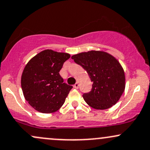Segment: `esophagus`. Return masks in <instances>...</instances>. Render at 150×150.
Listing matches in <instances>:
<instances>
[{
	"instance_id": "obj_1",
	"label": "esophagus",
	"mask_w": 150,
	"mask_h": 150,
	"mask_svg": "<svg viewBox=\"0 0 150 150\" xmlns=\"http://www.w3.org/2000/svg\"><path fill=\"white\" fill-rule=\"evenodd\" d=\"M79 84L78 82H76V83L74 85V87L75 88H76V89H77V88H79Z\"/></svg>"
}]
</instances>
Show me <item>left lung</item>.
I'll use <instances>...</instances> for the list:
<instances>
[{"label": "left lung", "instance_id": "1", "mask_svg": "<svg viewBox=\"0 0 150 150\" xmlns=\"http://www.w3.org/2000/svg\"><path fill=\"white\" fill-rule=\"evenodd\" d=\"M71 59L86 70L93 82L91 91L83 94L86 104L96 109H107L119 101L125 91V76L113 56L90 51L72 56Z\"/></svg>", "mask_w": 150, "mask_h": 150}]
</instances>
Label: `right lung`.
I'll return each mask as SVG.
<instances>
[{
	"label": "right lung",
	"mask_w": 150,
	"mask_h": 150,
	"mask_svg": "<svg viewBox=\"0 0 150 150\" xmlns=\"http://www.w3.org/2000/svg\"><path fill=\"white\" fill-rule=\"evenodd\" d=\"M70 58L67 53L44 50L28 62L21 76L24 97L36 111L53 113L62 107L73 86L64 83L59 71Z\"/></svg>",
	"instance_id": "obj_1"
}]
</instances>
